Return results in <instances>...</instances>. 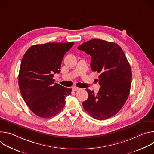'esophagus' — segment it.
Returning a JSON list of instances; mask_svg holds the SVG:
<instances>
[{"label":"esophagus","instance_id":"34e87169","mask_svg":"<svg viewBox=\"0 0 154 154\" xmlns=\"http://www.w3.org/2000/svg\"><path fill=\"white\" fill-rule=\"evenodd\" d=\"M80 90V88H78V87H76V86H74V87H72V90H73V91H78V90Z\"/></svg>","mask_w":154,"mask_h":154}]
</instances>
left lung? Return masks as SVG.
I'll return each mask as SVG.
<instances>
[{
  "mask_svg": "<svg viewBox=\"0 0 154 154\" xmlns=\"http://www.w3.org/2000/svg\"><path fill=\"white\" fill-rule=\"evenodd\" d=\"M78 49L90 55L91 68L100 73L97 94L86 89L88 98L82 105L91 117L104 120L115 115L125 103L130 93L131 71L121 48L117 44L93 39Z\"/></svg>",
  "mask_w": 154,
  "mask_h": 154,
  "instance_id": "8db88e82",
  "label": "left lung"
}]
</instances>
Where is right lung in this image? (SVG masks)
Returning <instances> with one entry per match:
<instances>
[{
	"mask_svg": "<svg viewBox=\"0 0 154 154\" xmlns=\"http://www.w3.org/2000/svg\"><path fill=\"white\" fill-rule=\"evenodd\" d=\"M49 42L31 46L22 60L19 72V90L30 110L38 116L49 118L63 109L65 98L72 88L54 83V74L60 72L64 55L74 45Z\"/></svg>",
	"mask_w": 154,
	"mask_h": 154,
	"instance_id": "add662e5",
	"label": "right lung"
}]
</instances>
